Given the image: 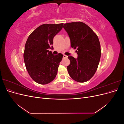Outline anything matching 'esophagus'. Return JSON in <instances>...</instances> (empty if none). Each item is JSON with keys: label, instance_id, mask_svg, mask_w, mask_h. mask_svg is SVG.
<instances>
[{"label": "esophagus", "instance_id": "esophagus-1", "mask_svg": "<svg viewBox=\"0 0 124 124\" xmlns=\"http://www.w3.org/2000/svg\"><path fill=\"white\" fill-rule=\"evenodd\" d=\"M67 57H68V56H66L65 55H63V58H66Z\"/></svg>", "mask_w": 124, "mask_h": 124}]
</instances>
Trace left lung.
<instances>
[{"instance_id": "8db88e82", "label": "left lung", "mask_w": 124, "mask_h": 124, "mask_svg": "<svg viewBox=\"0 0 124 124\" xmlns=\"http://www.w3.org/2000/svg\"><path fill=\"white\" fill-rule=\"evenodd\" d=\"M68 33L71 46L77 49L78 58L68 56L70 61L67 67L69 76L78 82H85L93 76L101 57L100 44L98 36L86 24L81 22L63 25Z\"/></svg>"}]
</instances>
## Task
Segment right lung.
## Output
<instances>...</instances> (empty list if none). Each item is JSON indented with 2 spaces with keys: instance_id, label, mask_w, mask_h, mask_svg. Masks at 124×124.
Here are the masks:
<instances>
[{
  "instance_id": "add662e5",
  "label": "right lung",
  "mask_w": 124,
  "mask_h": 124,
  "mask_svg": "<svg viewBox=\"0 0 124 124\" xmlns=\"http://www.w3.org/2000/svg\"><path fill=\"white\" fill-rule=\"evenodd\" d=\"M63 23L45 24L37 27L26 41L24 60L32 79L40 84L50 83L57 73L63 55H54L48 48L53 47L54 36L61 31Z\"/></svg>"
}]
</instances>
